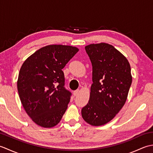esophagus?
I'll use <instances>...</instances> for the list:
<instances>
[{"label": "esophagus", "mask_w": 153, "mask_h": 153, "mask_svg": "<svg viewBox=\"0 0 153 153\" xmlns=\"http://www.w3.org/2000/svg\"><path fill=\"white\" fill-rule=\"evenodd\" d=\"M79 89H77V90H76V91H74V93H73L74 95V96H77V95L79 94Z\"/></svg>", "instance_id": "obj_1"}]
</instances>
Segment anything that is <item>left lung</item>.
Listing matches in <instances>:
<instances>
[{
    "instance_id": "8db88e82",
    "label": "left lung",
    "mask_w": 153,
    "mask_h": 153,
    "mask_svg": "<svg viewBox=\"0 0 153 153\" xmlns=\"http://www.w3.org/2000/svg\"><path fill=\"white\" fill-rule=\"evenodd\" d=\"M93 66V83L88 103L82 109L83 120L100 126L122 108L132 82L128 59L112 45L100 43L85 47Z\"/></svg>"
}]
</instances>
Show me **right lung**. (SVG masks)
I'll return each mask as SVG.
<instances>
[{
	"label": "right lung",
	"mask_w": 153,
	"mask_h": 153,
	"mask_svg": "<svg viewBox=\"0 0 153 153\" xmlns=\"http://www.w3.org/2000/svg\"><path fill=\"white\" fill-rule=\"evenodd\" d=\"M78 51L76 47L50 45L35 51L23 63L17 82L19 99L38 126L53 128L66 112L71 93L65 89L62 70Z\"/></svg>",
	"instance_id": "right-lung-1"
}]
</instances>
